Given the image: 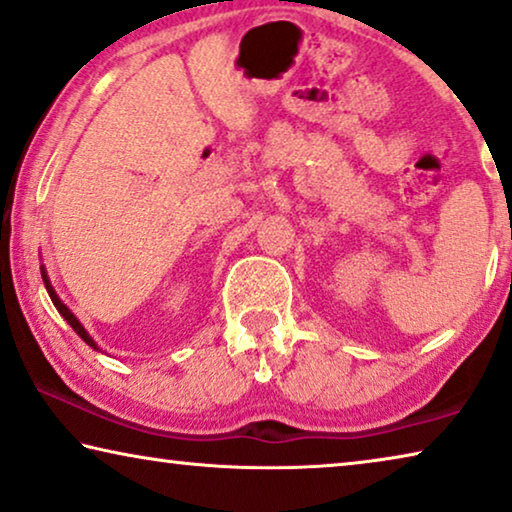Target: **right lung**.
<instances>
[{
	"label": "right lung",
	"instance_id": "obj_1",
	"mask_svg": "<svg viewBox=\"0 0 512 512\" xmlns=\"http://www.w3.org/2000/svg\"><path fill=\"white\" fill-rule=\"evenodd\" d=\"M41 276H43V282H45V289H48V294H50V299H52V303H55V308L59 310V315H61V317H64L68 324H71V326H73V331H75V333H78V335H80V338H82V340H85L89 347H94V349H98V347H96V342L89 338V333H87L85 329H82V324L78 322V319H75V315H73V312H71V310H68V308H66V305L59 301V296L55 294V289H52V285H50V280H48V276H45V269H43V266H41Z\"/></svg>",
	"mask_w": 512,
	"mask_h": 512
}]
</instances>
